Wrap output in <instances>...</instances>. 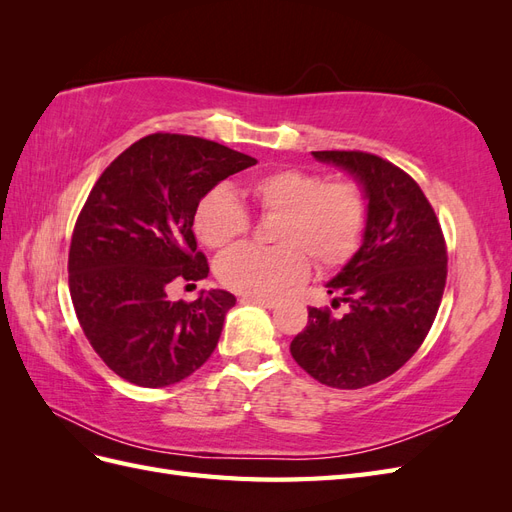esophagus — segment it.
Segmentation results:
<instances>
[{"label":"esophagus","instance_id":"obj_1","mask_svg":"<svg viewBox=\"0 0 512 512\" xmlns=\"http://www.w3.org/2000/svg\"><path fill=\"white\" fill-rule=\"evenodd\" d=\"M241 303H256V305H262L267 309H273V307L280 305V301H277V299H258V297H241Z\"/></svg>","mask_w":512,"mask_h":512}]
</instances>
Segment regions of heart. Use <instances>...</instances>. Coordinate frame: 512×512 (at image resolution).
Returning <instances> with one entry per match:
<instances>
[{
    "instance_id": "obj_1",
    "label": "heart",
    "mask_w": 512,
    "mask_h": 512,
    "mask_svg": "<svg viewBox=\"0 0 512 512\" xmlns=\"http://www.w3.org/2000/svg\"><path fill=\"white\" fill-rule=\"evenodd\" d=\"M241 198L273 215L275 247L243 245L218 260V280L245 297L269 299L301 282L309 271L307 256L320 269L344 265L359 250L367 226V198L359 183L329 181L301 168H280L247 181ZM239 198L215 188L200 198L194 232L200 243L224 250L247 230Z\"/></svg>"
}]
</instances>
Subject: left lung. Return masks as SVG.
<instances>
[{
  "label": "left lung",
  "mask_w": 512,
  "mask_h": 512,
  "mask_svg": "<svg viewBox=\"0 0 512 512\" xmlns=\"http://www.w3.org/2000/svg\"><path fill=\"white\" fill-rule=\"evenodd\" d=\"M342 168L367 198L359 250L327 282L342 318L309 307L290 354L333 389H363L404 365L421 348L446 284V245L429 200L404 170L363 151H312Z\"/></svg>",
  "instance_id": "1"
}]
</instances>
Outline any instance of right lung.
Here are the masks:
<instances>
[{
    "mask_svg": "<svg viewBox=\"0 0 512 512\" xmlns=\"http://www.w3.org/2000/svg\"><path fill=\"white\" fill-rule=\"evenodd\" d=\"M256 164L220 143L151 134L96 181L76 220L68 273L76 318L100 359L136 386L162 389L203 365L237 303L226 290L168 301L173 280L198 282L209 267L192 232L200 198Z\"/></svg>",
    "mask_w": 512,
    "mask_h": 512,
    "instance_id": "add662e5",
    "label": "right lung"
}]
</instances>
